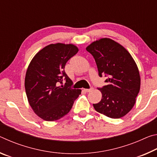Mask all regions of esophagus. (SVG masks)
<instances>
[{"label": "esophagus", "instance_id": "1", "mask_svg": "<svg viewBox=\"0 0 157 157\" xmlns=\"http://www.w3.org/2000/svg\"><path fill=\"white\" fill-rule=\"evenodd\" d=\"M93 90V88L91 87V89H84V91L86 92V93H89V92H90V91H91Z\"/></svg>", "mask_w": 157, "mask_h": 157}]
</instances>
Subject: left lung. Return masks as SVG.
<instances>
[{
  "instance_id": "8db88e82",
  "label": "left lung",
  "mask_w": 157,
  "mask_h": 157,
  "mask_svg": "<svg viewBox=\"0 0 157 157\" xmlns=\"http://www.w3.org/2000/svg\"><path fill=\"white\" fill-rule=\"evenodd\" d=\"M96 63L98 75L107 77L99 88L102 99L94 107L111 118H120L132 109L140 91L139 71L129 52L112 39H100L86 48Z\"/></svg>"
}]
</instances>
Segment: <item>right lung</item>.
Listing matches in <instances>:
<instances>
[{
    "mask_svg": "<svg viewBox=\"0 0 157 157\" xmlns=\"http://www.w3.org/2000/svg\"><path fill=\"white\" fill-rule=\"evenodd\" d=\"M78 52L73 44H50L37 52L28 66L26 95L34 113L44 121H57L66 115L81 94L80 89H72L73 82L64 71L66 62Z\"/></svg>",
    "mask_w": 157,
    "mask_h": 157,
    "instance_id": "1",
    "label": "right lung"
}]
</instances>
